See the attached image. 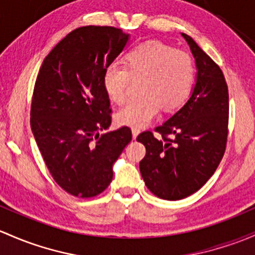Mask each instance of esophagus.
<instances>
[{"label":"esophagus","mask_w":255,"mask_h":255,"mask_svg":"<svg viewBox=\"0 0 255 255\" xmlns=\"http://www.w3.org/2000/svg\"><path fill=\"white\" fill-rule=\"evenodd\" d=\"M138 134H139V129H135V128H133V129H132V136H133V139H135L136 136H138Z\"/></svg>","instance_id":"1"}]
</instances>
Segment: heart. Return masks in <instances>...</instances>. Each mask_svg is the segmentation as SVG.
<instances>
[{
  "mask_svg": "<svg viewBox=\"0 0 255 255\" xmlns=\"http://www.w3.org/2000/svg\"><path fill=\"white\" fill-rule=\"evenodd\" d=\"M143 96L126 104L116 114L119 125L133 128L148 126L160 110L172 111L191 95L195 78L194 63L184 51L157 41H146L127 52L125 64L112 62L103 72V87L110 100L122 104L130 79H141Z\"/></svg>",
  "mask_w": 255,
  "mask_h": 255,
  "instance_id": "heart-1",
  "label": "heart"
}]
</instances>
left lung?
Instances as JSON below:
<instances>
[{
    "mask_svg": "<svg viewBox=\"0 0 255 255\" xmlns=\"http://www.w3.org/2000/svg\"><path fill=\"white\" fill-rule=\"evenodd\" d=\"M195 60L197 74L191 96L156 132L136 140L146 154L139 162L141 177L152 194L179 200L199 191L218 168L227 141L229 89L220 67L187 34H181Z\"/></svg>",
    "mask_w": 255,
    "mask_h": 255,
    "instance_id": "8db88e82",
    "label": "left lung"
}]
</instances>
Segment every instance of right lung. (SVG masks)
Here are the masks:
<instances>
[{
    "instance_id": "add662e5",
    "label": "right lung",
    "mask_w": 255,
    "mask_h": 255,
    "mask_svg": "<svg viewBox=\"0 0 255 255\" xmlns=\"http://www.w3.org/2000/svg\"><path fill=\"white\" fill-rule=\"evenodd\" d=\"M129 34L88 25L61 40L40 67L30 126L44 161L69 194L92 198L111 183L112 165L132 140L128 127L111 125L103 72L122 52Z\"/></svg>"
}]
</instances>
